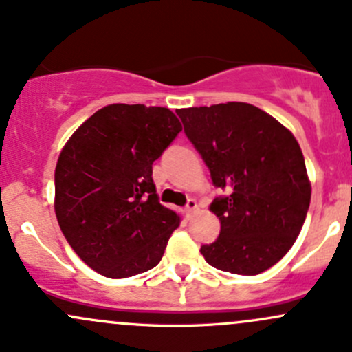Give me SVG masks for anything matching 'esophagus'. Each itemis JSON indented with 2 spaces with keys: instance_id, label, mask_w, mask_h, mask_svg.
I'll return each mask as SVG.
<instances>
[{
  "instance_id": "obj_1",
  "label": "esophagus",
  "mask_w": 352,
  "mask_h": 352,
  "mask_svg": "<svg viewBox=\"0 0 352 352\" xmlns=\"http://www.w3.org/2000/svg\"><path fill=\"white\" fill-rule=\"evenodd\" d=\"M197 208H199L197 201H194V199H189V201H187V204H186V211H187V214H192V212L196 211Z\"/></svg>"
}]
</instances>
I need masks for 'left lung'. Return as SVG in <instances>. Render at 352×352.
<instances>
[{
  "label": "left lung",
  "mask_w": 352,
  "mask_h": 352,
  "mask_svg": "<svg viewBox=\"0 0 352 352\" xmlns=\"http://www.w3.org/2000/svg\"><path fill=\"white\" fill-rule=\"evenodd\" d=\"M184 133L204 160L219 236L202 245L206 262L255 276L281 261L307 218L311 187L293 134L264 110L243 102L177 110Z\"/></svg>",
  "instance_id": "1"
}]
</instances>
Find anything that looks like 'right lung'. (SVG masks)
<instances>
[{
	"mask_svg": "<svg viewBox=\"0 0 352 352\" xmlns=\"http://www.w3.org/2000/svg\"><path fill=\"white\" fill-rule=\"evenodd\" d=\"M182 131L172 110L113 104L69 138L56 165V216L78 257L112 279L141 274L162 261L179 226L160 204L153 162Z\"/></svg>",
	"mask_w": 352,
	"mask_h": 352,
	"instance_id": "right-lung-1",
	"label": "right lung"
}]
</instances>
